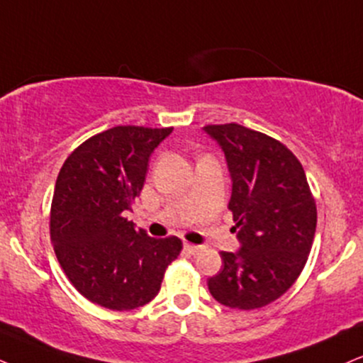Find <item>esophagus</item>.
I'll list each match as a JSON object with an SVG mask.
<instances>
[{"label":"esophagus","mask_w":363,"mask_h":363,"mask_svg":"<svg viewBox=\"0 0 363 363\" xmlns=\"http://www.w3.org/2000/svg\"><path fill=\"white\" fill-rule=\"evenodd\" d=\"M183 247H185L186 250H189L190 254H199L200 250L203 249L202 245H195V244H189V242H185V244H183Z\"/></svg>","instance_id":"34e87169"}]
</instances>
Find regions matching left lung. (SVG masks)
I'll return each mask as SVG.
<instances>
[{
	"label": "left lung",
	"instance_id": "1",
	"mask_svg": "<svg viewBox=\"0 0 363 363\" xmlns=\"http://www.w3.org/2000/svg\"><path fill=\"white\" fill-rule=\"evenodd\" d=\"M203 131L225 155L240 244L220 252L222 269L208 277V291L223 306L256 310L283 296L301 274L315 239V199L283 143L235 123Z\"/></svg>",
	"mask_w": 363,
	"mask_h": 363
}]
</instances>
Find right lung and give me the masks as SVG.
I'll return each mask as SVG.
<instances>
[{
	"label": "right lung",
	"instance_id": "1",
	"mask_svg": "<svg viewBox=\"0 0 363 363\" xmlns=\"http://www.w3.org/2000/svg\"><path fill=\"white\" fill-rule=\"evenodd\" d=\"M173 128L116 126L89 138L57 177L50 237L62 269L82 296L107 310L145 306L178 257V237L153 239L126 212L145 185L150 156Z\"/></svg>",
	"mask_w": 363,
	"mask_h": 363
}]
</instances>
